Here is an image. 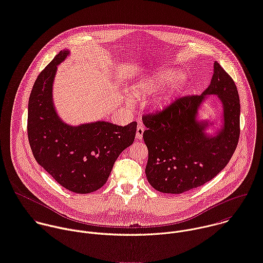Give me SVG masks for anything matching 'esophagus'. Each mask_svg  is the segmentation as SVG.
Listing matches in <instances>:
<instances>
[{
    "mask_svg": "<svg viewBox=\"0 0 263 263\" xmlns=\"http://www.w3.org/2000/svg\"><path fill=\"white\" fill-rule=\"evenodd\" d=\"M143 132H144V127L142 125H139L136 129V138L137 139H142Z\"/></svg>",
    "mask_w": 263,
    "mask_h": 263,
    "instance_id": "34e87169",
    "label": "esophagus"
}]
</instances>
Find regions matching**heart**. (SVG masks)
Segmentation results:
<instances>
[{"mask_svg": "<svg viewBox=\"0 0 263 263\" xmlns=\"http://www.w3.org/2000/svg\"><path fill=\"white\" fill-rule=\"evenodd\" d=\"M176 77V73L171 70H164V71H160L158 72L156 75H154L151 79L140 83L138 85L137 89V94H146V93H154L157 92L161 89H163L164 86H166L170 81H172V79ZM183 84V80L181 78L177 79L176 82H174L171 86V89L160 99V105H164L168 102H170L179 89L181 87V85Z\"/></svg>", "mask_w": 263, "mask_h": 263, "instance_id": "1", "label": "heart"}]
</instances>
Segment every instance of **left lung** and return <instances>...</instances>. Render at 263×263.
Masks as SVG:
<instances>
[{
	"mask_svg": "<svg viewBox=\"0 0 263 263\" xmlns=\"http://www.w3.org/2000/svg\"><path fill=\"white\" fill-rule=\"evenodd\" d=\"M212 82L202 95L177 98L160 110L142 116L148 149L145 174L159 192L181 194L204 185L228 164L239 139V96L234 80L217 62ZM217 95L224 107V129L209 139L195 122L204 98Z\"/></svg>",
	"mask_w": 263,
	"mask_h": 263,
	"instance_id": "obj_1",
	"label": "left lung"
}]
</instances>
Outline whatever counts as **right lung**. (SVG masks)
I'll use <instances>...</instances> for the list:
<instances>
[{
    "label": "right lung",
    "instance_id": "1",
    "mask_svg": "<svg viewBox=\"0 0 263 263\" xmlns=\"http://www.w3.org/2000/svg\"><path fill=\"white\" fill-rule=\"evenodd\" d=\"M60 51L38 75L29 98L28 138L36 161L64 188L78 194L106 183L120 154L135 138L137 124L125 127L96 122L78 127L64 124L55 114L51 87Z\"/></svg>",
    "mask_w": 263,
    "mask_h": 263
}]
</instances>
